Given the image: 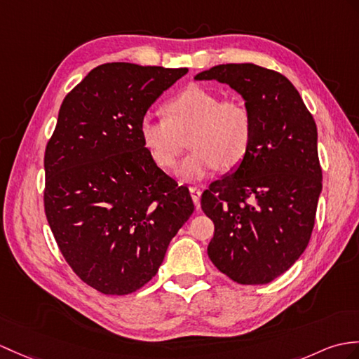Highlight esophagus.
Listing matches in <instances>:
<instances>
[{"mask_svg": "<svg viewBox=\"0 0 359 359\" xmlns=\"http://www.w3.org/2000/svg\"><path fill=\"white\" fill-rule=\"evenodd\" d=\"M189 194H191V198H193L194 205L198 208L200 206V196H202V189L197 188V187H189Z\"/></svg>", "mask_w": 359, "mask_h": 359, "instance_id": "esophagus-1", "label": "esophagus"}]
</instances>
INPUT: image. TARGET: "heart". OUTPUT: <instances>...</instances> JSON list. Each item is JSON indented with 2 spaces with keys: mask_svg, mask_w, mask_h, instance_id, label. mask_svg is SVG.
Instances as JSON below:
<instances>
[{
  "mask_svg": "<svg viewBox=\"0 0 359 359\" xmlns=\"http://www.w3.org/2000/svg\"><path fill=\"white\" fill-rule=\"evenodd\" d=\"M166 118L145 114L139 122L140 140L153 162L170 170L185 147L193 148L179 166L187 180L206 177L219 165L232 168L245 159L252 140V116L237 99L189 86L165 104Z\"/></svg>",
  "mask_w": 359,
  "mask_h": 359,
  "instance_id": "obj_1",
  "label": "heart"
}]
</instances>
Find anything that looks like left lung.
I'll use <instances>...</instances> for the list:
<instances>
[{
    "label": "left lung",
    "mask_w": 359,
    "mask_h": 359,
    "mask_svg": "<svg viewBox=\"0 0 359 359\" xmlns=\"http://www.w3.org/2000/svg\"><path fill=\"white\" fill-rule=\"evenodd\" d=\"M196 79L228 84L252 116L245 159L202 194L214 222L208 255L238 285H266L298 260L312 236L323 187L315 121L290 81L264 67L222 64Z\"/></svg>",
    "instance_id": "1"
}]
</instances>
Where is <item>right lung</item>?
Masks as SVG:
<instances>
[{
    "instance_id": "1",
    "label": "right lung",
    "mask_w": 359,
    "mask_h": 359,
    "mask_svg": "<svg viewBox=\"0 0 359 359\" xmlns=\"http://www.w3.org/2000/svg\"><path fill=\"white\" fill-rule=\"evenodd\" d=\"M188 69L108 62L64 97L44 154V211L73 272L105 295H127L159 271L194 203L157 166L139 122Z\"/></svg>"
}]
</instances>
